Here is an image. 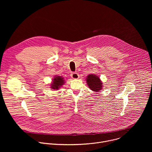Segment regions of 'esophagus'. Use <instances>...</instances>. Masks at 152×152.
Listing matches in <instances>:
<instances>
[{
	"mask_svg": "<svg viewBox=\"0 0 152 152\" xmlns=\"http://www.w3.org/2000/svg\"><path fill=\"white\" fill-rule=\"evenodd\" d=\"M70 76L74 79H77L79 78V75L77 73H73L70 75Z\"/></svg>",
	"mask_w": 152,
	"mask_h": 152,
	"instance_id": "obj_1",
	"label": "esophagus"
}]
</instances>
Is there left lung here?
I'll list each match as a JSON object with an SVG mask.
<instances>
[{
  "instance_id": "1",
  "label": "left lung",
  "mask_w": 152,
  "mask_h": 152,
  "mask_svg": "<svg viewBox=\"0 0 152 152\" xmlns=\"http://www.w3.org/2000/svg\"><path fill=\"white\" fill-rule=\"evenodd\" d=\"M86 82L89 88L94 91H100L102 89V82L100 78L95 75H89L86 77Z\"/></svg>"
}]
</instances>
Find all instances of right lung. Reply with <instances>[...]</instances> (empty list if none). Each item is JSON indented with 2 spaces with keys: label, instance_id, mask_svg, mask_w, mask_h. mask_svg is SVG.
Listing matches in <instances>:
<instances>
[{
  "label": "right lung",
  "instance_id": "obj_1",
  "mask_svg": "<svg viewBox=\"0 0 152 152\" xmlns=\"http://www.w3.org/2000/svg\"><path fill=\"white\" fill-rule=\"evenodd\" d=\"M64 83V78L61 76H55L53 79V82L50 85V88L53 90H58Z\"/></svg>",
  "mask_w": 152,
  "mask_h": 152
}]
</instances>
